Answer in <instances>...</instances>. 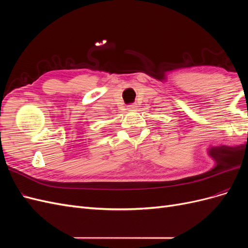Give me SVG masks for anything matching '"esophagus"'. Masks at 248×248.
Segmentation results:
<instances>
[{"label": "esophagus", "instance_id": "obj_1", "mask_svg": "<svg viewBox=\"0 0 248 248\" xmlns=\"http://www.w3.org/2000/svg\"><path fill=\"white\" fill-rule=\"evenodd\" d=\"M136 104H131V106H128V110H136Z\"/></svg>", "mask_w": 248, "mask_h": 248}]
</instances>
